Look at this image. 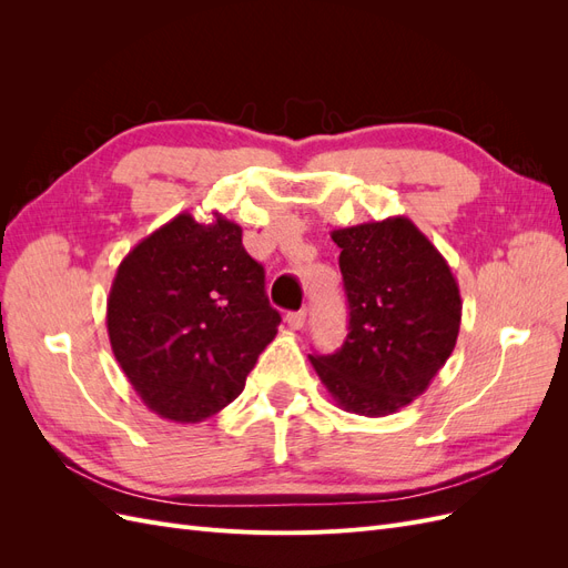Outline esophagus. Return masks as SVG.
I'll return each mask as SVG.
<instances>
[{"mask_svg": "<svg viewBox=\"0 0 568 568\" xmlns=\"http://www.w3.org/2000/svg\"><path fill=\"white\" fill-rule=\"evenodd\" d=\"M305 317H307L305 311L288 313V315H286V324L291 326V329H303V326H305Z\"/></svg>", "mask_w": 568, "mask_h": 568, "instance_id": "34e87169", "label": "esophagus"}]
</instances>
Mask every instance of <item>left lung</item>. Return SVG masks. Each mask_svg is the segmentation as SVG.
Masks as SVG:
<instances>
[{"instance_id": "8db88e82", "label": "left lung", "mask_w": 568, "mask_h": 568, "mask_svg": "<svg viewBox=\"0 0 568 568\" xmlns=\"http://www.w3.org/2000/svg\"><path fill=\"white\" fill-rule=\"evenodd\" d=\"M348 296V336L311 363L353 415L386 417L409 405L450 357L462 320L450 265L398 215L332 232Z\"/></svg>"}]
</instances>
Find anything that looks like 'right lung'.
I'll use <instances>...</instances> for the list:
<instances>
[{
	"label": "right lung",
	"mask_w": 568,
	"mask_h": 568,
	"mask_svg": "<svg viewBox=\"0 0 568 568\" xmlns=\"http://www.w3.org/2000/svg\"><path fill=\"white\" fill-rule=\"evenodd\" d=\"M282 317L242 227L180 213L120 263L106 305L111 348L128 382L163 419L196 424L244 390Z\"/></svg>",
	"instance_id": "right-lung-1"
}]
</instances>
